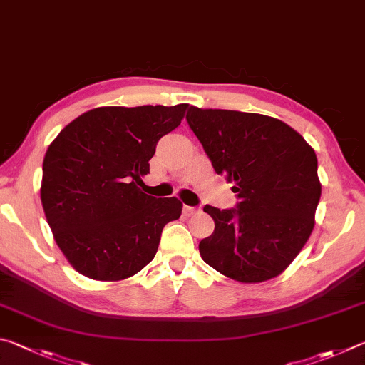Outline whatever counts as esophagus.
<instances>
[{
	"mask_svg": "<svg viewBox=\"0 0 365 365\" xmlns=\"http://www.w3.org/2000/svg\"><path fill=\"white\" fill-rule=\"evenodd\" d=\"M184 212H186L187 216H192V215L199 213L200 208H197V207H184Z\"/></svg>",
	"mask_w": 365,
	"mask_h": 365,
	"instance_id": "1",
	"label": "esophagus"
}]
</instances>
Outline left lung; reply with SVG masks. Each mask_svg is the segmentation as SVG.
<instances>
[{
    "instance_id": "8db88e82",
    "label": "left lung",
    "mask_w": 365,
    "mask_h": 365,
    "mask_svg": "<svg viewBox=\"0 0 365 365\" xmlns=\"http://www.w3.org/2000/svg\"><path fill=\"white\" fill-rule=\"evenodd\" d=\"M186 120L239 199L235 208H203L215 220L213 234L199 244L203 261L245 284L279 276L314 227L321 199L314 149L266 115L190 106Z\"/></svg>"
}]
</instances>
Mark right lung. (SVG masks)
<instances>
[{"mask_svg": "<svg viewBox=\"0 0 365 365\" xmlns=\"http://www.w3.org/2000/svg\"><path fill=\"white\" fill-rule=\"evenodd\" d=\"M187 104L98 107L57 134L43 160L41 203L68 263L94 280H121L153 259L176 197L143 192L160 138L181 125Z\"/></svg>", "mask_w": 365, "mask_h": 365, "instance_id": "1", "label": "right lung"}]
</instances>
